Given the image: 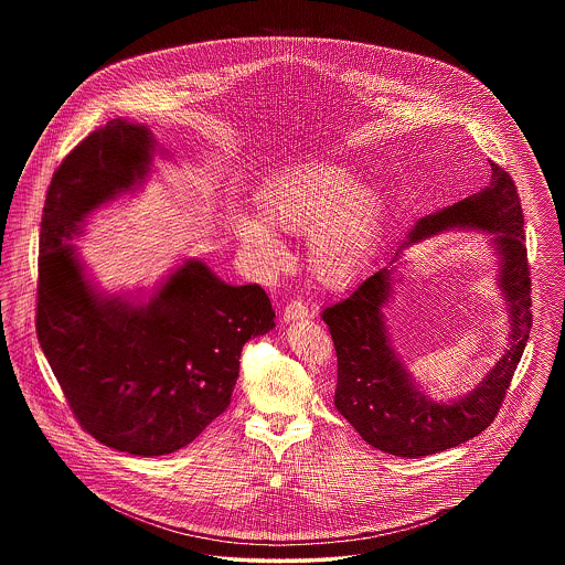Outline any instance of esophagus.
I'll list each match as a JSON object with an SVG mask.
<instances>
[{
  "label": "esophagus",
  "instance_id": "obj_1",
  "mask_svg": "<svg viewBox=\"0 0 565 565\" xmlns=\"http://www.w3.org/2000/svg\"><path fill=\"white\" fill-rule=\"evenodd\" d=\"M309 318V309L305 302L300 300H290L284 309V322H296V320H307Z\"/></svg>",
  "mask_w": 565,
  "mask_h": 565
}]
</instances>
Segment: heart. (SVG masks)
I'll list each match as a JSON object with an SVG mask.
<instances>
[{"mask_svg": "<svg viewBox=\"0 0 565 565\" xmlns=\"http://www.w3.org/2000/svg\"><path fill=\"white\" fill-rule=\"evenodd\" d=\"M358 178V169L341 159L290 164L260 190V217L237 215L235 233L267 267L284 260L275 231L307 233L313 273L330 284L345 281L369 260L385 217L383 190Z\"/></svg>", "mask_w": 565, "mask_h": 565, "instance_id": "b5f03b06", "label": "heart"}]
</instances>
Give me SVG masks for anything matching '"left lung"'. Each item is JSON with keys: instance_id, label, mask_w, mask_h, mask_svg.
<instances>
[{"instance_id": "1", "label": "left lung", "mask_w": 565, "mask_h": 565, "mask_svg": "<svg viewBox=\"0 0 565 565\" xmlns=\"http://www.w3.org/2000/svg\"><path fill=\"white\" fill-rule=\"evenodd\" d=\"M447 230H483L499 258V287L510 313V345L490 373L454 402H431L393 350L382 309L393 294L404 246ZM523 212L511 175L491 162V180L454 205L424 215L383 269L351 295L323 307L334 341L339 376L334 404L355 431L379 451L422 457L457 447L493 422L511 385L532 328V286Z\"/></svg>"}]
</instances>
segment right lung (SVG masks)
<instances>
[{
  "label": "right lung",
  "mask_w": 565,
  "mask_h": 565,
  "mask_svg": "<svg viewBox=\"0 0 565 565\" xmlns=\"http://www.w3.org/2000/svg\"><path fill=\"white\" fill-rule=\"evenodd\" d=\"M169 154L146 125L114 118L54 171L40 231L35 330L82 428L131 456L173 454L231 404L243 345L275 328L260 286L184 258L152 292L109 295L76 245L88 215L141 189Z\"/></svg>",
  "instance_id": "add662e5"
}]
</instances>
